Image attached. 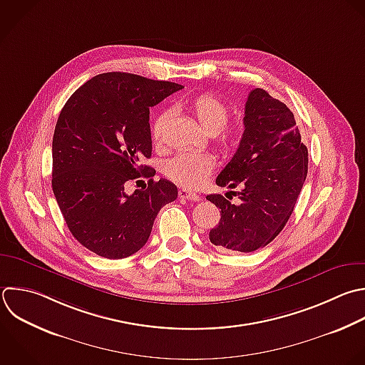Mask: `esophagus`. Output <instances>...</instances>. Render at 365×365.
Listing matches in <instances>:
<instances>
[{"instance_id": "obj_1", "label": "esophagus", "mask_w": 365, "mask_h": 365, "mask_svg": "<svg viewBox=\"0 0 365 365\" xmlns=\"http://www.w3.org/2000/svg\"><path fill=\"white\" fill-rule=\"evenodd\" d=\"M178 195H180L181 200H188V201H200V200H201V197H200L198 194L191 192V191H188V190H180Z\"/></svg>"}]
</instances>
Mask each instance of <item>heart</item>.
I'll return each instance as SVG.
<instances>
[{
	"instance_id": "1",
	"label": "heart",
	"mask_w": 365,
	"mask_h": 365,
	"mask_svg": "<svg viewBox=\"0 0 365 365\" xmlns=\"http://www.w3.org/2000/svg\"><path fill=\"white\" fill-rule=\"evenodd\" d=\"M178 106L187 110L200 123L207 134H221V141L224 144H228L232 140L234 131L222 130L228 121L230 107L217 96L202 93L192 97H185L178 101ZM167 118V113H160L153 121L151 137L155 143L163 138ZM214 167L215 161L208 154L181 153L165 164V174L185 188H197L211 175Z\"/></svg>"
}]
</instances>
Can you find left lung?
Wrapping results in <instances>:
<instances>
[{
    "instance_id": "8db88e82",
    "label": "left lung",
    "mask_w": 365,
    "mask_h": 365,
    "mask_svg": "<svg viewBox=\"0 0 365 365\" xmlns=\"http://www.w3.org/2000/svg\"><path fill=\"white\" fill-rule=\"evenodd\" d=\"M244 114L240 145L215 180L220 187H240L241 202L207 195L221 210L210 241L227 252H252L269 244L291 217L308 171V150L284 103L255 88Z\"/></svg>"
}]
</instances>
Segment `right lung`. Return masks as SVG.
<instances>
[{
    "mask_svg": "<svg viewBox=\"0 0 365 365\" xmlns=\"http://www.w3.org/2000/svg\"><path fill=\"white\" fill-rule=\"evenodd\" d=\"M182 86L128 73H104L66 103L53 137V191L74 238L100 257L120 259L141 250L160 210L178 190L141 164L151 157L150 107ZM141 176L147 186L128 196Z\"/></svg>",
    "mask_w": 365,
    "mask_h": 365,
    "instance_id": "obj_1",
    "label": "right lung"
}]
</instances>
